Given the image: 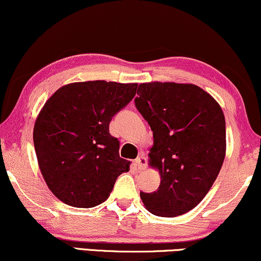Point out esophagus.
I'll list each match as a JSON object with an SVG mask.
<instances>
[{
  "instance_id": "34e87169",
  "label": "esophagus",
  "mask_w": 261,
  "mask_h": 261,
  "mask_svg": "<svg viewBox=\"0 0 261 261\" xmlns=\"http://www.w3.org/2000/svg\"><path fill=\"white\" fill-rule=\"evenodd\" d=\"M135 164H136V166H137L138 170H144V169H146V166H147V158H146V155H144L143 153H141L140 155H138L137 159L135 160Z\"/></svg>"
}]
</instances>
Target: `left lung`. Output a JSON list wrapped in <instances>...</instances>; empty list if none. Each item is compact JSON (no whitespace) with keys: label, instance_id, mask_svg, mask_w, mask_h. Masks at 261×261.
<instances>
[{"label":"left lung","instance_id":"1","mask_svg":"<svg viewBox=\"0 0 261 261\" xmlns=\"http://www.w3.org/2000/svg\"><path fill=\"white\" fill-rule=\"evenodd\" d=\"M137 95L135 106L153 131L149 165L161 176L159 189L141 191V199L155 216H182L202 201L222 169L224 113L194 84L143 83Z\"/></svg>","mask_w":261,"mask_h":261}]
</instances>
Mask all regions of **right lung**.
I'll return each mask as SVG.
<instances>
[{
  "instance_id": "1",
  "label": "right lung",
  "mask_w": 261,
  "mask_h": 261,
  "mask_svg": "<svg viewBox=\"0 0 261 261\" xmlns=\"http://www.w3.org/2000/svg\"><path fill=\"white\" fill-rule=\"evenodd\" d=\"M137 84L94 81L65 85L42 108L34 128L39 169L51 193L66 204L95 207L130 169L119 156L110 123L136 95Z\"/></svg>"
}]
</instances>
